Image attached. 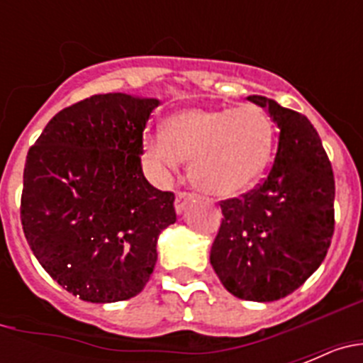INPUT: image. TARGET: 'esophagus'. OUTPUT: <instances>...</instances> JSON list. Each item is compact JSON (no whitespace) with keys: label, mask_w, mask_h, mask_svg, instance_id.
<instances>
[{"label":"esophagus","mask_w":363,"mask_h":363,"mask_svg":"<svg viewBox=\"0 0 363 363\" xmlns=\"http://www.w3.org/2000/svg\"><path fill=\"white\" fill-rule=\"evenodd\" d=\"M196 200V196L194 194H191V192H178L176 194V201H174V207H176V213H184L185 207H187L191 201Z\"/></svg>","instance_id":"1"}]
</instances>
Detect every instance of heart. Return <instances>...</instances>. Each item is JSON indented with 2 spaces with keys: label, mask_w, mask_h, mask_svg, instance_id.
Returning a JSON list of instances; mask_svg holds the SVG:
<instances>
[{
  "label": "heart",
  "mask_w": 363,
  "mask_h": 363,
  "mask_svg": "<svg viewBox=\"0 0 363 363\" xmlns=\"http://www.w3.org/2000/svg\"><path fill=\"white\" fill-rule=\"evenodd\" d=\"M274 149V127L256 105L178 111L163 133L145 138V154L158 171H178L191 160V179L201 192L234 198L255 187Z\"/></svg>",
  "instance_id": "obj_1"
}]
</instances>
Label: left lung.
<instances>
[{
	"mask_svg": "<svg viewBox=\"0 0 363 363\" xmlns=\"http://www.w3.org/2000/svg\"><path fill=\"white\" fill-rule=\"evenodd\" d=\"M247 99L278 125V150L264 184L220 203L211 265L236 298L274 301L296 291L325 258L335 233V176L306 116L265 96Z\"/></svg>",
	"mask_w": 363,
	"mask_h": 363,
	"instance_id": "1",
	"label": "left lung"
}]
</instances>
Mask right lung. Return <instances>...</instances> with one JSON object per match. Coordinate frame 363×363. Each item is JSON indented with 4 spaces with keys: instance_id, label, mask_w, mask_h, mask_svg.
Listing matches in <instances>:
<instances>
[{
    "instance_id": "add662e5",
    "label": "right lung",
    "mask_w": 363,
    "mask_h": 363,
    "mask_svg": "<svg viewBox=\"0 0 363 363\" xmlns=\"http://www.w3.org/2000/svg\"><path fill=\"white\" fill-rule=\"evenodd\" d=\"M156 98L96 94L63 108L30 147L21 225L41 267L92 303L129 300L154 271L174 223V194L142 171L143 130Z\"/></svg>"
}]
</instances>
